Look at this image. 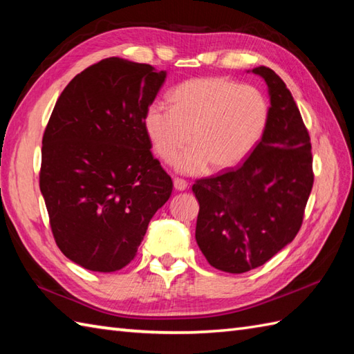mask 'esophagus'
<instances>
[{
	"label": "esophagus",
	"mask_w": 354,
	"mask_h": 354,
	"mask_svg": "<svg viewBox=\"0 0 354 354\" xmlns=\"http://www.w3.org/2000/svg\"><path fill=\"white\" fill-rule=\"evenodd\" d=\"M173 187H175L176 192H184V190H187L189 184H187V181H184V179L175 178V179H173Z\"/></svg>",
	"instance_id": "obj_1"
}]
</instances>
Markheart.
<instances>
[{
    "mask_svg": "<svg viewBox=\"0 0 354 354\" xmlns=\"http://www.w3.org/2000/svg\"><path fill=\"white\" fill-rule=\"evenodd\" d=\"M171 103L150 104L142 124L165 161L193 142L173 161L185 175L207 164L216 171L236 167L261 138L269 117V104L257 88L225 77L187 80L171 93Z\"/></svg>",
    "mask_w": 354,
    "mask_h": 354,
    "instance_id": "heart-1",
    "label": "heart"
}]
</instances>
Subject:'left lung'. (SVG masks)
Instances as JSON below:
<instances>
[{
	"mask_svg": "<svg viewBox=\"0 0 354 354\" xmlns=\"http://www.w3.org/2000/svg\"><path fill=\"white\" fill-rule=\"evenodd\" d=\"M252 73L270 100L261 140L237 169L193 185L199 250L230 274L265 265L295 239L313 185L310 137L290 91L268 66Z\"/></svg>",
	"mask_w": 354,
	"mask_h": 354,
	"instance_id": "1",
	"label": "left lung"
}]
</instances>
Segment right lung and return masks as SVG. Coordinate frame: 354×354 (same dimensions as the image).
Listing matches in <instances>:
<instances>
[{
	"label": "right lung",
	"mask_w": 354,
	"mask_h": 354,
	"mask_svg": "<svg viewBox=\"0 0 354 354\" xmlns=\"http://www.w3.org/2000/svg\"><path fill=\"white\" fill-rule=\"evenodd\" d=\"M165 71L108 57L74 77L42 138L41 193L59 250L94 272L133 260L173 183L142 124Z\"/></svg>",
	"instance_id": "right-lung-1"
}]
</instances>
